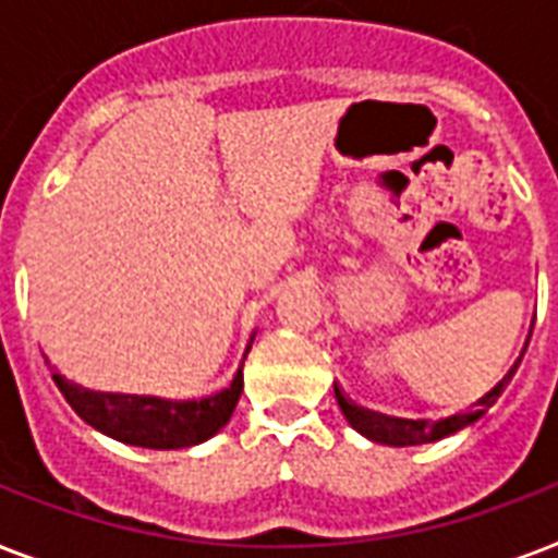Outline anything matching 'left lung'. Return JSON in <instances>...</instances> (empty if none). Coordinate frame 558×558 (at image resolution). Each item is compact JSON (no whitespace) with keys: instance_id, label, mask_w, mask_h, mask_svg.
<instances>
[{"instance_id":"obj_1","label":"left lung","mask_w":558,"mask_h":558,"mask_svg":"<svg viewBox=\"0 0 558 558\" xmlns=\"http://www.w3.org/2000/svg\"><path fill=\"white\" fill-rule=\"evenodd\" d=\"M530 336H533V330H530ZM527 344L530 339L524 341V350H527ZM524 350H521V356H524ZM521 356L515 359V365L507 371V376H504L493 390H486L484 397L477 399V402H472V408H469L466 414L446 416V420H437V423H428V420H399V416H385L376 414V411H367V408L362 405H353V402L341 393L339 385H336V399H339L341 414L348 416V423L353 425L359 434H365L367 440L381 442V446H420V442L442 440V437H449V434L460 432V428H466V425H472L475 420H481V416L498 402L504 388L510 385L512 373L519 371L521 365Z\"/></svg>"}]
</instances>
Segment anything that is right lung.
<instances>
[{
	"instance_id": "add662e5",
	"label": "right lung",
	"mask_w": 558,
	"mask_h": 558,
	"mask_svg": "<svg viewBox=\"0 0 558 558\" xmlns=\"http://www.w3.org/2000/svg\"><path fill=\"white\" fill-rule=\"evenodd\" d=\"M248 350H252V341H248L245 353ZM51 379L65 397V402L92 428L121 442H130V446H142V449H187V446L205 442L231 420L236 399L243 393V365L226 390L205 399H185V402L86 390L54 371H51Z\"/></svg>"
}]
</instances>
